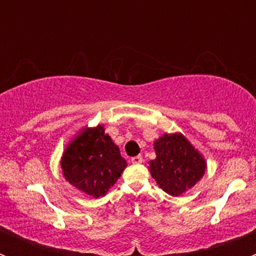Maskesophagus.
<instances>
[{
    "label": "esophagus",
    "mask_w": 256,
    "mask_h": 256,
    "mask_svg": "<svg viewBox=\"0 0 256 256\" xmlns=\"http://www.w3.org/2000/svg\"><path fill=\"white\" fill-rule=\"evenodd\" d=\"M130 162H132V164H136V165L141 164V162H142V156L141 155L133 156L132 159H130Z\"/></svg>",
    "instance_id": "obj_1"
}]
</instances>
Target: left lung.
Masks as SVG:
<instances>
[{
    "label": "left lung",
    "instance_id": "left-lung-1",
    "mask_svg": "<svg viewBox=\"0 0 256 256\" xmlns=\"http://www.w3.org/2000/svg\"><path fill=\"white\" fill-rule=\"evenodd\" d=\"M154 150L156 159L148 162V169L160 188L169 195H182L204 176V156L182 133H165L154 142Z\"/></svg>",
    "mask_w": 256,
    "mask_h": 256
}]
</instances>
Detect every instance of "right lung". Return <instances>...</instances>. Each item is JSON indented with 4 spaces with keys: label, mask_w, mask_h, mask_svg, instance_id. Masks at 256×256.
Instances as JSON below:
<instances>
[{
    "label": "right lung",
    "mask_w": 256,
    "mask_h": 256,
    "mask_svg": "<svg viewBox=\"0 0 256 256\" xmlns=\"http://www.w3.org/2000/svg\"><path fill=\"white\" fill-rule=\"evenodd\" d=\"M126 162L104 126L83 128L65 148L61 169L65 180L94 198L104 196L120 177Z\"/></svg>",
    "instance_id": "obj_1"
}]
</instances>
